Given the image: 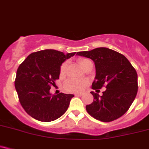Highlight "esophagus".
Instances as JSON below:
<instances>
[{
    "mask_svg": "<svg viewBox=\"0 0 149 149\" xmlns=\"http://www.w3.org/2000/svg\"><path fill=\"white\" fill-rule=\"evenodd\" d=\"M75 95L76 96H81V95H83V93H76Z\"/></svg>",
    "mask_w": 149,
    "mask_h": 149,
    "instance_id": "34e87169",
    "label": "esophagus"
}]
</instances>
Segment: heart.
<instances>
[{"mask_svg": "<svg viewBox=\"0 0 149 149\" xmlns=\"http://www.w3.org/2000/svg\"><path fill=\"white\" fill-rule=\"evenodd\" d=\"M90 61L86 58H81L79 60V63L81 65V68L89 62ZM67 66L66 63H63L61 66L60 71L61 73H63L65 71V68ZM86 85V81L84 80H76V79H68V81H65V84H64V87L68 91L70 92H80L84 89V88Z\"/></svg>", "mask_w": 149, "mask_h": 149, "instance_id": "1", "label": "heart"}]
</instances>
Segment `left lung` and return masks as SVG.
Masks as SVG:
<instances>
[{
	"label": "left lung",
	"instance_id": "obj_1",
	"mask_svg": "<svg viewBox=\"0 0 149 149\" xmlns=\"http://www.w3.org/2000/svg\"><path fill=\"white\" fill-rule=\"evenodd\" d=\"M76 55L94 62L95 77L92 88L101 89L103 86L106 88L101 96L98 92H91L93 101L86 106L87 112L103 122L112 121L122 116L137 94L138 76L135 68L123 55L108 48L80 51Z\"/></svg>",
	"mask_w": 149,
	"mask_h": 149
}]
</instances>
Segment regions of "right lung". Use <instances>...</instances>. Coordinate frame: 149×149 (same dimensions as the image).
Listing matches in <instances>:
<instances>
[{
    "label": "right lung",
    "instance_id": "right-lung-1",
    "mask_svg": "<svg viewBox=\"0 0 149 149\" xmlns=\"http://www.w3.org/2000/svg\"><path fill=\"white\" fill-rule=\"evenodd\" d=\"M75 54L43 50L30 54L19 65L15 88L22 107L31 117L50 122L66 111L74 95L63 93L52 95L50 89L59 79L61 64Z\"/></svg>",
    "mask_w": 149,
    "mask_h": 149
}]
</instances>
